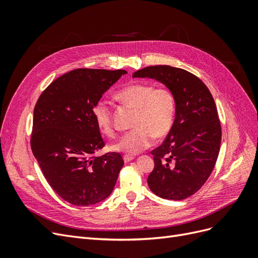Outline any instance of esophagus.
Instances as JSON below:
<instances>
[{"instance_id":"obj_1","label":"esophagus","mask_w":258,"mask_h":258,"mask_svg":"<svg viewBox=\"0 0 258 258\" xmlns=\"http://www.w3.org/2000/svg\"><path fill=\"white\" fill-rule=\"evenodd\" d=\"M134 159H135V158L132 157V156H128V155H124V156H123V161L126 162V163H127V162H130L131 160H134Z\"/></svg>"}]
</instances>
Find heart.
I'll return each mask as SVG.
<instances>
[{
  "mask_svg": "<svg viewBox=\"0 0 258 258\" xmlns=\"http://www.w3.org/2000/svg\"><path fill=\"white\" fill-rule=\"evenodd\" d=\"M122 104L137 108L131 131L112 145V150L135 155L150 147L155 138H166L173 127L176 101L168 87H155L152 83L132 82L116 92ZM92 115L97 126L108 137L115 135L111 104L99 100L93 105Z\"/></svg>",
  "mask_w": 258,
  "mask_h": 258,
  "instance_id": "heart-1",
  "label": "heart"
}]
</instances>
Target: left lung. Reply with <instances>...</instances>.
Returning a JSON list of instances; mask_svg holds the SVG:
<instances>
[{
    "label": "left lung",
    "instance_id": "8db88e82",
    "mask_svg": "<svg viewBox=\"0 0 258 258\" xmlns=\"http://www.w3.org/2000/svg\"><path fill=\"white\" fill-rule=\"evenodd\" d=\"M132 76L160 82L176 101L172 129L151 152L155 167L147 184L161 198H188L207 182L220 153L222 128L214 99L204 82L183 69L153 66Z\"/></svg>",
    "mask_w": 258,
    "mask_h": 258
}]
</instances>
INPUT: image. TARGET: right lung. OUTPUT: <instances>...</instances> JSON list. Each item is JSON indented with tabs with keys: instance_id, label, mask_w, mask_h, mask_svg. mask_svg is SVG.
Listing matches in <instances>:
<instances>
[{
	"instance_id": "1",
	"label": "right lung",
	"mask_w": 258,
	"mask_h": 258,
	"mask_svg": "<svg viewBox=\"0 0 258 258\" xmlns=\"http://www.w3.org/2000/svg\"><path fill=\"white\" fill-rule=\"evenodd\" d=\"M126 73L73 70L53 81L35 104L31 148L51 188L69 204L96 205L114 189L123 160L119 153L93 156L104 141L92 108Z\"/></svg>"
}]
</instances>
